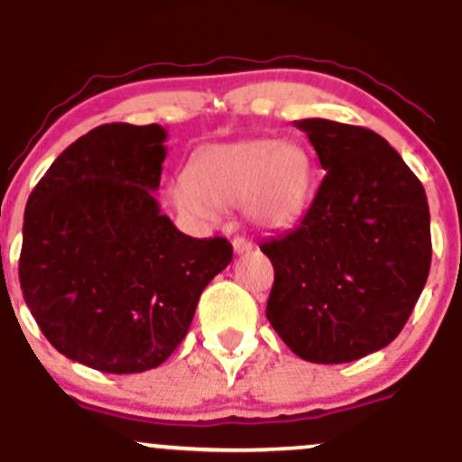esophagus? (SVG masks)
Returning <instances> with one entry per match:
<instances>
[{
    "label": "esophagus",
    "instance_id": "34e87169",
    "mask_svg": "<svg viewBox=\"0 0 462 462\" xmlns=\"http://www.w3.org/2000/svg\"><path fill=\"white\" fill-rule=\"evenodd\" d=\"M232 247H235V254H236V256H243V254H249V252H252L254 243L249 241V238H245V236H236L235 241H232Z\"/></svg>",
    "mask_w": 462,
    "mask_h": 462
}]
</instances>
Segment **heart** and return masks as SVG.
<instances>
[{
	"mask_svg": "<svg viewBox=\"0 0 462 462\" xmlns=\"http://www.w3.org/2000/svg\"><path fill=\"white\" fill-rule=\"evenodd\" d=\"M312 190V161L298 143L247 139L213 145L180 171L169 199L195 227L219 224L224 210L245 204L254 224L284 230L304 215Z\"/></svg>",
	"mask_w": 462,
	"mask_h": 462,
	"instance_id": "heart-1",
	"label": "heart"
}]
</instances>
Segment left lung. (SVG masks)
Wrapping results in <instances>:
<instances>
[{"label": "left lung", "mask_w": 462, "mask_h": 462, "mask_svg": "<svg viewBox=\"0 0 462 462\" xmlns=\"http://www.w3.org/2000/svg\"><path fill=\"white\" fill-rule=\"evenodd\" d=\"M326 169L300 226L261 243L275 280L267 319L300 358L352 363L389 346L432 261L426 190L374 130L295 121Z\"/></svg>", "instance_id": "obj_1"}]
</instances>
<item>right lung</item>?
<instances>
[{"instance_id": "add662e5", "label": "right lung", "mask_w": 462, "mask_h": 462, "mask_svg": "<svg viewBox=\"0 0 462 462\" xmlns=\"http://www.w3.org/2000/svg\"><path fill=\"white\" fill-rule=\"evenodd\" d=\"M167 132L106 124L51 162L23 215L19 282L58 352L104 374L162 365L201 291L232 261L224 236L182 235L161 213Z\"/></svg>"}]
</instances>
